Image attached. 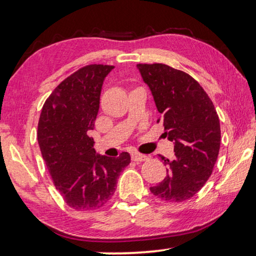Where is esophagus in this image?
Here are the masks:
<instances>
[{"mask_svg":"<svg viewBox=\"0 0 256 256\" xmlns=\"http://www.w3.org/2000/svg\"><path fill=\"white\" fill-rule=\"evenodd\" d=\"M131 158L133 162H144V160L146 159V154H138V152H133Z\"/></svg>","mask_w":256,"mask_h":256,"instance_id":"obj_1","label":"esophagus"}]
</instances>
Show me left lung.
<instances>
[{"label":"left lung","mask_w":256,"mask_h":256,"mask_svg":"<svg viewBox=\"0 0 256 256\" xmlns=\"http://www.w3.org/2000/svg\"><path fill=\"white\" fill-rule=\"evenodd\" d=\"M174 144L172 160L159 154L167 175L150 188L154 196L182 202L200 190L212 174L220 149V123L214 104L196 80L166 64H138Z\"/></svg>","instance_id":"1"}]
</instances>
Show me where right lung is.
<instances>
[{"mask_svg":"<svg viewBox=\"0 0 256 256\" xmlns=\"http://www.w3.org/2000/svg\"><path fill=\"white\" fill-rule=\"evenodd\" d=\"M114 66L92 64L56 86L42 106L38 144L56 190L68 206L94 210L115 192L120 172L131 162L128 152L118 158L96 154L94 128L105 78Z\"/></svg>","mask_w":256,"mask_h":256,"instance_id":"add662e5","label":"right lung"}]
</instances>
